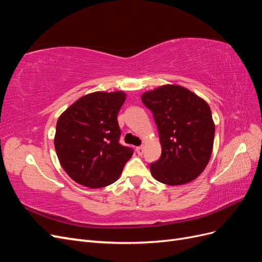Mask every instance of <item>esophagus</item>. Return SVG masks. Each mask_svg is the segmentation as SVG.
<instances>
[{
    "mask_svg": "<svg viewBox=\"0 0 262 262\" xmlns=\"http://www.w3.org/2000/svg\"><path fill=\"white\" fill-rule=\"evenodd\" d=\"M143 149H144V147H143V146H138V147L136 148L137 153H138L139 155H142V154H143Z\"/></svg>",
    "mask_w": 262,
    "mask_h": 262,
    "instance_id": "esophagus-1",
    "label": "esophagus"
}]
</instances>
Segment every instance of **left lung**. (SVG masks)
<instances>
[{"label":"left lung","instance_id":"left-lung-1","mask_svg":"<svg viewBox=\"0 0 262 262\" xmlns=\"http://www.w3.org/2000/svg\"><path fill=\"white\" fill-rule=\"evenodd\" d=\"M153 113L162 155L150 164L152 176L169 186L199 177L211 158L215 124L208 102L180 85H163L141 97Z\"/></svg>","mask_w":262,"mask_h":262}]
</instances>
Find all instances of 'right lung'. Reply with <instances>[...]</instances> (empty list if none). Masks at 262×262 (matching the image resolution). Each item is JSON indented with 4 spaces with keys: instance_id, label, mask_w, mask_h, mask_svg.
<instances>
[{
    "instance_id": "add662e5",
    "label": "right lung",
    "mask_w": 262,
    "mask_h": 262,
    "mask_svg": "<svg viewBox=\"0 0 262 262\" xmlns=\"http://www.w3.org/2000/svg\"><path fill=\"white\" fill-rule=\"evenodd\" d=\"M125 97L122 91L87 94L59 117L55 152L77 184L93 189L112 185L132 157L133 149L119 143L117 116Z\"/></svg>"
}]
</instances>
